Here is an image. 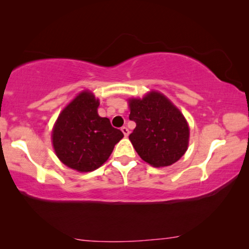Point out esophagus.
Masks as SVG:
<instances>
[{
	"label": "esophagus",
	"mask_w": 249,
	"mask_h": 249,
	"mask_svg": "<svg viewBox=\"0 0 249 249\" xmlns=\"http://www.w3.org/2000/svg\"><path fill=\"white\" fill-rule=\"evenodd\" d=\"M121 131L124 132V137H128V136H129V129H128L127 127H122V128H121Z\"/></svg>",
	"instance_id": "1"
}]
</instances>
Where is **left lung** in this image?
<instances>
[{"instance_id":"obj_1","label":"left lung","mask_w":249,"mask_h":249,"mask_svg":"<svg viewBox=\"0 0 249 249\" xmlns=\"http://www.w3.org/2000/svg\"><path fill=\"white\" fill-rule=\"evenodd\" d=\"M129 108V119L136 122L129 139L145 162L162 168L185 154L189 142L188 124L169 98L153 90L142 98H130Z\"/></svg>"}]
</instances>
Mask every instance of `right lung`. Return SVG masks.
<instances>
[{
  "label": "right lung",
  "mask_w": 249,
  "mask_h": 249,
  "mask_svg": "<svg viewBox=\"0 0 249 249\" xmlns=\"http://www.w3.org/2000/svg\"><path fill=\"white\" fill-rule=\"evenodd\" d=\"M100 105L91 91L84 90L61 112L53 127L52 142L63 164L79 172L94 171L110 158L124 137L107 118L97 113Z\"/></svg>",
  "instance_id": "right-lung-1"
}]
</instances>
